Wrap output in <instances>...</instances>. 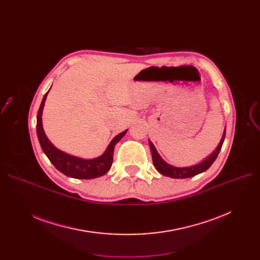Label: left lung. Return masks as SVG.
<instances>
[{"instance_id":"obj_1","label":"left lung","mask_w":260,"mask_h":260,"mask_svg":"<svg viewBox=\"0 0 260 260\" xmlns=\"http://www.w3.org/2000/svg\"><path fill=\"white\" fill-rule=\"evenodd\" d=\"M224 137H225V129L223 133V137H222L219 145H218V147L216 148V151L209 158H207L206 160L199 163V165L194 166V167H188V168H175V167L168 165V163L166 161H163V159L159 156L157 149L155 148L152 141H148V142H149V147H151V151H152L153 163H154L156 170L162 175L171 177V178L179 179V178H189V177H194L202 172H206L213 165V162L216 160L218 154H219L220 149L222 147V144H223V141H224Z\"/></svg>"}]
</instances>
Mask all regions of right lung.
Instances as JSON below:
<instances>
[{"label":"right lung","instance_id":"obj_1","mask_svg":"<svg viewBox=\"0 0 260 260\" xmlns=\"http://www.w3.org/2000/svg\"><path fill=\"white\" fill-rule=\"evenodd\" d=\"M47 93L48 91L44 94L42 103H41L38 111L37 134H38V138H39L41 147H42L43 152L45 153L49 161L58 171H60L61 173H63L68 177H72V178L93 179L106 174L113 165L115 146L123 138V136L126 134L127 129L117 135L116 137L112 140V142L109 143L105 153L98 158L91 159V160H84V159L77 158L71 155H67L59 151L58 148H56L50 143L42 127V112H43V107L47 97Z\"/></svg>","mask_w":260,"mask_h":260}]
</instances>
